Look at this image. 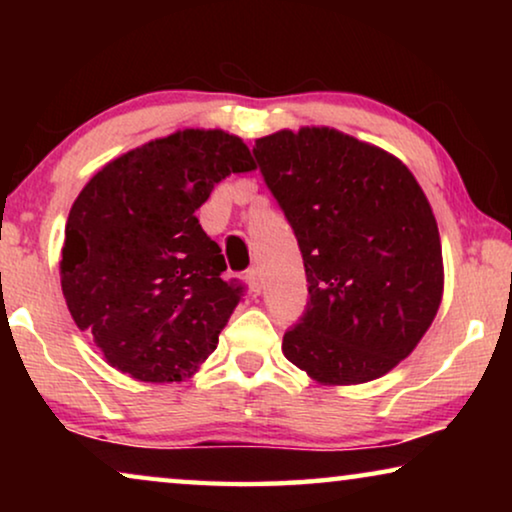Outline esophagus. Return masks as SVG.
Instances as JSON below:
<instances>
[{
    "instance_id": "34e87169",
    "label": "esophagus",
    "mask_w": 512,
    "mask_h": 512,
    "mask_svg": "<svg viewBox=\"0 0 512 512\" xmlns=\"http://www.w3.org/2000/svg\"><path fill=\"white\" fill-rule=\"evenodd\" d=\"M247 282H249V291L258 296V293L263 291V275H261V268H249L247 270Z\"/></svg>"
}]
</instances>
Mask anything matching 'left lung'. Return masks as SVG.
I'll use <instances>...</instances> for the list:
<instances>
[{
  "instance_id": "left-lung-1",
  "label": "left lung",
  "mask_w": 512,
  "mask_h": 512,
  "mask_svg": "<svg viewBox=\"0 0 512 512\" xmlns=\"http://www.w3.org/2000/svg\"><path fill=\"white\" fill-rule=\"evenodd\" d=\"M254 156L296 233L307 307L282 352L319 384L387 375L429 331L443 298L436 216L391 153L331 128L279 130Z\"/></svg>"
}]
</instances>
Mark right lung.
Returning a JSON list of instances; mask_svg holds the SVG:
<instances>
[{
  "label": "right lung",
  "instance_id": "obj_1",
  "mask_svg": "<svg viewBox=\"0 0 512 512\" xmlns=\"http://www.w3.org/2000/svg\"><path fill=\"white\" fill-rule=\"evenodd\" d=\"M256 170L240 137L179 130L111 160L69 209L60 282L74 324L142 382H181L216 349L242 286L198 212L228 174Z\"/></svg>",
  "mask_w": 512,
  "mask_h": 512
}]
</instances>
